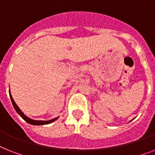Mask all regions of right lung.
<instances>
[{"instance_id": "add662e5", "label": "right lung", "mask_w": 155, "mask_h": 155, "mask_svg": "<svg viewBox=\"0 0 155 155\" xmlns=\"http://www.w3.org/2000/svg\"><path fill=\"white\" fill-rule=\"evenodd\" d=\"M9 96H10V99H11V101H12V105H13V107L15 108V110H16V112L21 115V118H22L25 121H26L28 123H29V124H32V125H45V124H49V123H52V122H54L55 120H56V119H58V117H57V118H55V119H51V120H48V121H44V120H34V119H30V118L26 116L25 114H24V113L21 111V109L17 107V105H16V103H15L14 100H13V99H12V95H11V94H10V91H9Z\"/></svg>"}]
</instances>
